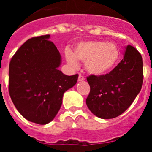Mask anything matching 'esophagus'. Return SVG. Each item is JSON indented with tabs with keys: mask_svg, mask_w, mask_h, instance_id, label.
Here are the masks:
<instances>
[{
	"mask_svg": "<svg viewBox=\"0 0 152 152\" xmlns=\"http://www.w3.org/2000/svg\"><path fill=\"white\" fill-rule=\"evenodd\" d=\"M84 76H82L81 75H79L78 76V81H83V80H84Z\"/></svg>",
	"mask_w": 152,
	"mask_h": 152,
	"instance_id": "34e87169",
	"label": "esophagus"
}]
</instances>
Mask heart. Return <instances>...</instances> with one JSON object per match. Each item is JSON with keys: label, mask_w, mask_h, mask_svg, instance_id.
<instances>
[{"label": "heart", "mask_w": 152, "mask_h": 152, "mask_svg": "<svg viewBox=\"0 0 152 152\" xmlns=\"http://www.w3.org/2000/svg\"><path fill=\"white\" fill-rule=\"evenodd\" d=\"M119 50L112 42L86 41L75 46L74 52L65 51V58L72 66H77V60L84 61L86 70L90 74L101 75L109 72L119 58Z\"/></svg>", "instance_id": "heart-1"}]
</instances>
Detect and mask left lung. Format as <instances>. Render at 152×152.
<instances>
[{
    "label": "left lung",
    "instance_id": "left-lung-1",
    "mask_svg": "<svg viewBox=\"0 0 152 152\" xmlns=\"http://www.w3.org/2000/svg\"><path fill=\"white\" fill-rule=\"evenodd\" d=\"M91 88L86 103L97 117H117L130 107L142 89V58L136 49L128 45L122 61L110 73L87 77Z\"/></svg>",
    "mask_w": 152,
    "mask_h": 152
}]
</instances>
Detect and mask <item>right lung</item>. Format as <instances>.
I'll return each mask as SVG.
<instances>
[{"mask_svg":"<svg viewBox=\"0 0 152 152\" xmlns=\"http://www.w3.org/2000/svg\"><path fill=\"white\" fill-rule=\"evenodd\" d=\"M49 38L45 35L28 39L9 65V94L13 104L25 119L40 125L56 117L64 93L78 77L58 70L61 55Z\"/></svg>","mask_w":152,"mask_h":152,"instance_id":"1","label":"right lung"}]
</instances>
